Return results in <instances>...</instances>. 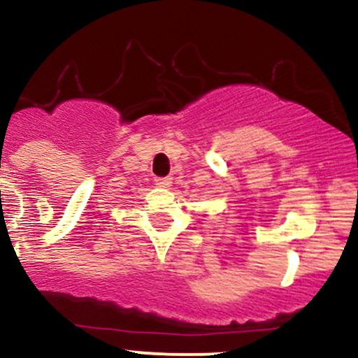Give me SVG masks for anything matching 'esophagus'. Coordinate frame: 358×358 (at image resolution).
<instances>
[{"instance_id": "obj_1", "label": "esophagus", "mask_w": 358, "mask_h": 358, "mask_svg": "<svg viewBox=\"0 0 358 358\" xmlns=\"http://www.w3.org/2000/svg\"><path fill=\"white\" fill-rule=\"evenodd\" d=\"M170 183H171L170 176H163V178H155V185H156V187L166 188V187H170Z\"/></svg>"}]
</instances>
